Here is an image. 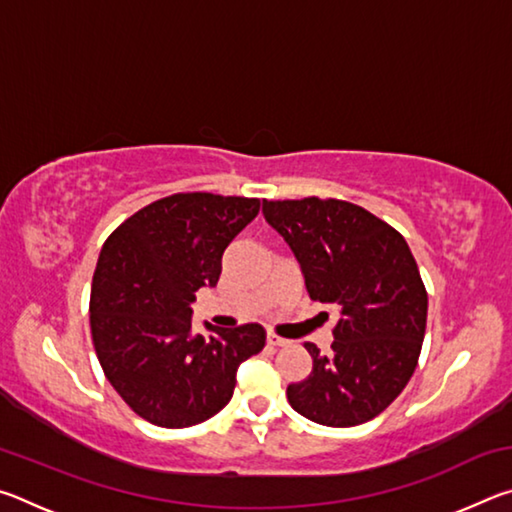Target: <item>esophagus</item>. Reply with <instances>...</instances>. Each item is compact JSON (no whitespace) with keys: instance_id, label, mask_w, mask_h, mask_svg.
I'll return each instance as SVG.
<instances>
[{"instance_id":"34e87169","label":"esophagus","mask_w":512,"mask_h":512,"mask_svg":"<svg viewBox=\"0 0 512 512\" xmlns=\"http://www.w3.org/2000/svg\"><path fill=\"white\" fill-rule=\"evenodd\" d=\"M266 343L273 345V348H280V345H287V341H284L282 336H277L275 332H268V334H266Z\"/></svg>"}]
</instances>
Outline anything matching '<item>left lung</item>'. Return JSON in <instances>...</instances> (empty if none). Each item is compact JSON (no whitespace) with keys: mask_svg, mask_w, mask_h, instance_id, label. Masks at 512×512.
Instances as JSON below:
<instances>
[{"mask_svg":"<svg viewBox=\"0 0 512 512\" xmlns=\"http://www.w3.org/2000/svg\"><path fill=\"white\" fill-rule=\"evenodd\" d=\"M264 216L298 257L311 300L336 305L332 354L305 343L309 377L289 404L325 427L375 418L409 384L427 329V289L393 225L339 198L266 201Z\"/></svg>","mask_w":512,"mask_h":512,"instance_id":"8db88e82","label":"left lung"}]
</instances>
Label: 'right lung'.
<instances>
[{
    "instance_id": "add662e5",
    "label": "right lung",
    "mask_w": 512,
    "mask_h": 512,
    "mask_svg": "<svg viewBox=\"0 0 512 512\" xmlns=\"http://www.w3.org/2000/svg\"><path fill=\"white\" fill-rule=\"evenodd\" d=\"M259 198L171 194L137 210L101 248L90 329L103 375L146 422L185 429L230 402L239 363L262 352V325L192 334V302L216 287L223 250Z\"/></svg>"
}]
</instances>
